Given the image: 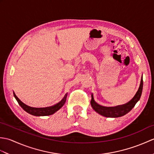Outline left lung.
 <instances>
[{
    "label": "left lung",
    "instance_id": "obj_1",
    "mask_svg": "<svg viewBox=\"0 0 154 154\" xmlns=\"http://www.w3.org/2000/svg\"><path fill=\"white\" fill-rule=\"evenodd\" d=\"M143 89V79L142 77L139 89L137 91L136 94L132 100H130L128 103H127L122 105L116 106L114 107H106L100 106L94 100L93 95L91 94V104L93 109L96 111L97 113L102 116L109 118H118L125 115L128 112H129L131 110L134 106H135L136 103L140 100V97L142 95Z\"/></svg>",
    "mask_w": 154,
    "mask_h": 154
}]
</instances>
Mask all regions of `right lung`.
<instances>
[{"instance_id":"obj_1","label":"right lung","mask_w":154,"mask_h":154,"mask_svg":"<svg viewBox=\"0 0 154 154\" xmlns=\"http://www.w3.org/2000/svg\"><path fill=\"white\" fill-rule=\"evenodd\" d=\"M14 96L15 97V99H16V100H17V102L18 103L19 105L23 109V110H25L26 112L35 116H41L51 115V114H54L55 112H57L58 110H60L65 103L67 94H65L64 97L61 99V100L58 103L55 104V105L49 106V107H45V108H33V107L28 106L27 105H26L25 104L23 103L22 101L16 96L15 94H14Z\"/></svg>"}]
</instances>
